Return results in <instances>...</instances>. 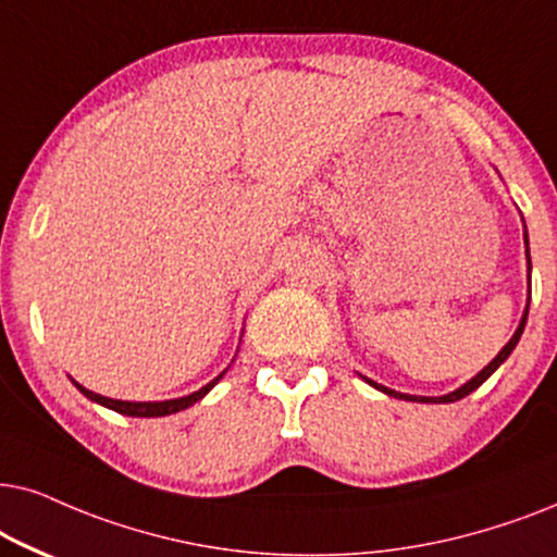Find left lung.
Returning a JSON list of instances; mask_svg holds the SVG:
<instances>
[{
	"label": "left lung",
	"instance_id": "left-lung-1",
	"mask_svg": "<svg viewBox=\"0 0 557 557\" xmlns=\"http://www.w3.org/2000/svg\"><path fill=\"white\" fill-rule=\"evenodd\" d=\"M522 224H524V219H522ZM524 257H528V306H524V313H522V321H520V325H517V331H515V336H511L507 344H504V348L499 354L494 356L492 361H488V364L481 369V372L476 374V376H471L469 382L466 384H461V387L458 389H454V392H448V395H441V397H420V395H405V392H397V389H389V387H384V384H380V382H374V380H369V376H361V380L364 382H369L372 384L374 389H380V392H384V395H389V397H397V399H407V403H435V405H446V403H456V399H463L466 395H471L473 389H479L481 384H484L488 376H492L496 369H499L504 361L509 359V354L515 351V346L520 344V338H522V331H524V323H528V310H530V272H532V262H530V239H528V226H524Z\"/></svg>",
	"mask_w": 557,
	"mask_h": 557
}]
</instances>
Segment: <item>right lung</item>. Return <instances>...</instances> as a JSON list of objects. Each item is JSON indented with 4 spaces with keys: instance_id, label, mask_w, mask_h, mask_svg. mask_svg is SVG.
I'll use <instances>...</instances> for the list:
<instances>
[{
    "instance_id": "1",
    "label": "right lung",
    "mask_w": 557,
    "mask_h": 557,
    "mask_svg": "<svg viewBox=\"0 0 557 557\" xmlns=\"http://www.w3.org/2000/svg\"><path fill=\"white\" fill-rule=\"evenodd\" d=\"M228 372V369H224L216 380H211L206 387H201L198 392H190V395L185 397H175V399H160V403H129V399H114V397H103V395H96V392L86 389L84 384H78L76 380H71L73 384H76V389L81 392V395H86L91 403H99L103 407H109V410H114L119 414H129V418H165V414H173V412H181L185 410V407L196 405L198 399H203L209 392L216 387V384L221 382V376H224Z\"/></svg>"
}]
</instances>
